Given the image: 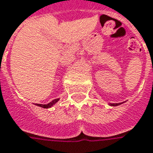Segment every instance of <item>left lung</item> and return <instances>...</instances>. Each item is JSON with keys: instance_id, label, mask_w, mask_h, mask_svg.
<instances>
[{"instance_id": "8db88e82", "label": "left lung", "mask_w": 153, "mask_h": 153, "mask_svg": "<svg viewBox=\"0 0 153 153\" xmlns=\"http://www.w3.org/2000/svg\"><path fill=\"white\" fill-rule=\"evenodd\" d=\"M122 103H111L110 104V106H119V105H120Z\"/></svg>"}]
</instances>
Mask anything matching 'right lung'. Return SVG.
<instances>
[{
	"label": "right lung",
	"mask_w": 153,
	"mask_h": 153,
	"mask_svg": "<svg viewBox=\"0 0 153 153\" xmlns=\"http://www.w3.org/2000/svg\"><path fill=\"white\" fill-rule=\"evenodd\" d=\"M58 101H59V98L54 99L53 101H51V102L48 103V104H44V105H42V104H36V105L38 106H41V107H43V108H50V107H51L53 105H55Z\"/></svg>",
	"instance_id": "1"
}]
</instances>
